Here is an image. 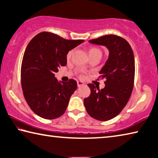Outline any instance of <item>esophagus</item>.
I'll list each match as a JSON object with an SVG mask.
<instances>
[{
    "label": "esophagus",
    "mask_w": 158,
    "mask_h": 158,
    "mask_svg": "<svg viewBox=\"0 0 158 158\" xmlns=\"http://www.w3.org/2000/svg\"><path fill=\"white\" fill-rule=\"evenodd\" d=\"M84 85V83L82 82V81H77V85H78V87H81L82 85Z\"/></svg>",
    "instance_id": "obj_1"
}]
</instances>
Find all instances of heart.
I'll return each instance as SVG.
<instances>
[{
  "label": "heart",
  "mask_w": 158,
  "mask_h": 158,
  "mask_svg": "<svg viewBox=\"0 0 158 158\" xmlns=\"http://www.w3.org/2000/svg\"><path fill=\"white\" fill-rule=\"evenodd\" d=\"M96 52H100V49H98V48H96V47H91V48H90L89 50V53L90 56L93 54V53H95ZM73 50H69V52L67 53V54H66V59L67 60H69V59H70L71 57H72V55H73ZM79 77H84V75H83L82 74H80Z\"/></svg>",
  "instance_id": "1"
}]
</instances>
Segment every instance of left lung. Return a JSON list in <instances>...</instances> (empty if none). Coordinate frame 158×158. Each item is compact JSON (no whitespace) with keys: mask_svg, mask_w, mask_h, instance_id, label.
<instances>
[{"mask_svg":"<svg viewBox=\"0 0 158 158\" xmlns=\"http://www.w3.org/2000/svg\"><path fill=\"white\" fill-rule=\"evenodd\" d=\"M89 42L107 47L109 56L99 77L100 79H105V87L100 90L93 84H88L91 92L84 99V106L93 118L106 121L121 113L132 94L135 82V57L126 40L116 35H106Z\"/></svg>","mask_w":158,"mask_h":158,"instance_id":"left-lung-1","label":"left lung"}]
</instances>
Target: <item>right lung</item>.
<instances>
[{
	"label": "right lung",
	"instance_id": "1",
	"mask_svg": "<svg viewBox=\"0 0 158 158\" xmlns=\"http://www.w3.org/2000/svg\"><path fill=\"white\" fill-rule=\"evenodd\" d=\"M83 42L42 32L28 43L21 63V82L26 102L37 116L52 120L65 113L77 83L73 79L58 83L55 73L66 65L67 53Z\"/></svg>",
	"mask_w": 158,
	"mask_h": 158
}]
</instances>
